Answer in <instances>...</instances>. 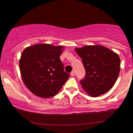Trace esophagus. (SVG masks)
Returning <instances> with one entry per match:
<instances>
[{
  "label": "esophagus",
  "instance_id": "34e87169",
  "mask_svg": "<svg viewBox=\"0 0 133 133\" xmlns=\"http://www.w3.org/2000/svg\"><path fill=\"white\" fill-rule=\"evenodd\" d=\"M74 75H75V72H74V71H72L71 72V76H74Z\"/></svg>",
  "mask_w": 133,
  "mask_h": 133
}]
</instances>
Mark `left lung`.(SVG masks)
<instances>
[{"label":"left lung","mask_w":133,"mask_h":133,"mask_svg":"<svg viewBox=\"0 0 133 133\" xmlns=\"http://www.w3.org/2000/svg\"><path fill=\"white\" fill-rule=\"evenodd\" d=\"M75 50L86 71L85 77L80 81L83 90L92 97L111 90L119 74V56L101 45H87Z\"/></svg>","instance_id":"1"}]
</instances>
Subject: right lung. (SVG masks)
Instances as JSON below:
<instances>
[{
  "mask_svg": "<svg viewBox=\"0 0 133 133\" xmlns=\"http://www.w3.org/2000/svg\"><path fill=\"white\" fill-rule=\"evenodd\" d=\"M62 48L41 43L23 50L20 70L25 85L34 94L43 98L56 96L70 77L60 59Z\"/></svg>",
  "mask_w": 133,
  "mask_h": 133,
  "instance_id": "1",
  "label": "right lung"
}]
</instances>
